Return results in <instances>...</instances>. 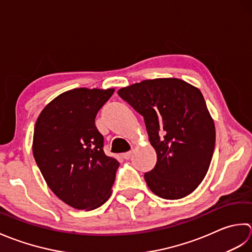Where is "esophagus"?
<instances>
[{"instance_id":"esophagus-1","label":"esophagus","mask_w":252,"mask_h":252,"mask_svg":"<svg viewBox=\"0 0 252 252\" xmlns=\"http://www.w3.org/2000/svg\"><path fill=\"white\" fill-rule=\"evenodd\" d=\"M131 156H132V152L131 151H128V152L123 153V158H126V160H128V158H130Z\"/></svg>"}]
</instances>
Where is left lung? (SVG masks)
<instances>
[{
	"instance_id": "obj_1",
	"label": "left lung",
	"mask_w": 252,
	"mask_h": 252,
	"mask_svg": "<svg viewBox=\"0 0 252 252\" xmlns=\"http://www.w3.org/2000/svg\"><path fill=\"white\" fill-rule=\"evenodd\" d=\"M119 94L145 119L158 161L145 174L150 190L176 200L197 189L210 166L215 146L214 121L197 87L179 78L143 80Z\"/></svg>"
}]
</instances>
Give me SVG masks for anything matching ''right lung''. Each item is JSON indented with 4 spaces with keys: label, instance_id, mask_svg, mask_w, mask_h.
Segmentation results:
<instances>
[{
    "label": "right lung",
    "instance_id": "obj_1",
    "mask_svg": "<svg viewBox=\"0 0 252 252\" xmlns=\"http://www.w3.org/2000/svg\"><path fill=\"white\" fill-rule=\"evenodd\" d=\"M115 89L76 88L45 105L35 122L32 152L54 194L77 210L101 207L120 162L106 157L94 119Z\"/></svg>",
    "mask_w": 252,
    "mask_h": 252
}]
</instances>
